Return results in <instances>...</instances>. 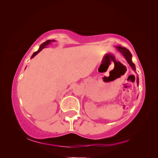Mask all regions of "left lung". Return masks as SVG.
<instances>
[{"instance_id":"1","label":"left lung","mask_w":158,"mask_h":158,"mask_svg":"<svg viewBox=\"0 0 158 158\" xmlns=\"http://www.w3.org/2000/svg\"><path fill=\"white\" fill-rule=\"evenodd\" d=\"M117 50L121 52V53L125 56V58L126 59L127 63L129 64L131 66V68L133 70H136V66L135 64L132 63V55L131 53V52L129 51L128 49H127V48H125V47H123L121 46H117ZM136 83L137 85H138V84H139V78H138V76H137V78H136Z\"/></svg>"}]
</instances>
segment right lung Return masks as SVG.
Instances as JSON below:
<instances>
[{
    "label": "right lung",
    "mask_w": 158,
    "mask_h": 158,
    "mask_svg": "<svg viewBox=\"0 0 158 158\" xmlns=\"http://www.w3.org/2000/svg\"><path fill=\"white\" fill-rule=\"evenodd\" d=\"M52 41H55V40H51H51H47V41H46L45 42L43 43V44L40 45V48H39V49H38V51H36V52H33V54L32 55V56H31V59H32L33 57H34L37 54L39 53V52H40L43 49L45 48V47H46L47 45H49L50 44H51V42H52Z\"/></svg>",
    "instance_id": "obj_1"
}]
</instances>
